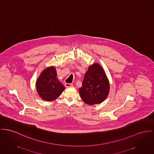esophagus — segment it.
Masks as SVG:
<instances>
[{
  "label": "esophagus",
  "instance_id": "esophagus-1",
  "mask_svg": "<svg viewBox=\"0 0 154 154\" xmlns=\"http://www.w3.org/2000/svg\"><path fill=\"white\" fill-rule=\"evenodd\" d=\"M65 86L66 88H70V87H72L73 86V85H72V83H65Z\"/></svg>",
  "mask_w": 154,
  "mask_h": 154
}]
</instances>
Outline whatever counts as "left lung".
I'll list each match as a JSON object with an SVG mask.
<instances>
[{"instance_id":"1","label":"left lung","mask_w":154,"mask_h":154,"mask_svg":"<svg viewBox=\"0 0 154 154\" xmlns=\"http://www.w3.org/2000/svg\"><path fill=\"white\" fill-rule=\"evenodd\" d=\"M110 92V83L102 66L98 63L89 65L79 92L82 100L93 105L103 102Z\"/></svg>"}]
</instances>
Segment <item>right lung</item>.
Wrapping results in <instances>:
<instances>
[{
	"mask_svg": "<svg viewBox=\"0 0 154 154\" xmlns=\"http://www.w3.org/2000/svg\"><path fill=\"white\" fill-rule=\"evenodd\" d=\"M57 76V73L54 66L47 67L41 72L35 82V87L39 96L42 100L53 101L65 89Z\"/></svg>",
	"mask_w": 154,
	"mask_h": 154,
	"instance_id": "obj_1",
	"label": "right lung"
}]
</instances>
